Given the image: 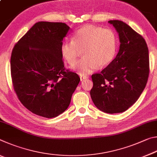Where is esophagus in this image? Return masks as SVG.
<instances>
[{
  "label": "esophagus",
  "instance_id": "1",
  "mask_svg": "<svg viewBox=\"0 0 157 157\" xmlns=\"http://www.w3.org/2000/svg\"><path fill=\"white\" fill-rule=\"evenodd\" d=\"M87 78V76H80V79H81V81H83L84 80H86V79Z\"/></svg>",
  "mask_w": 157,
  "mask_h": 157
}]
</instances>
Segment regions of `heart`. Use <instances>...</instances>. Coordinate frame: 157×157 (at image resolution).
Returning <instances> with one entry per match:
<instances>
[{
  "label": "heart",
  "instance_id": "1",
  "mask_svg": "<svg viewBox=\"0 0 157 157\" xmlns=\"http://www.w3.org/2000/svg\"><path fill=\"white\" fill-rule=\"evenodd\" d=\"M117 49V38L109 29L86 25L74 33L72 40H65L60 45V54L68 64L75 63L80 50L83 57L73 67L81 76H87L113 60Z\"/></svg>",
  "mask_w": 157,
  "mask_h": 157
}]
</instances>
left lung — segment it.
Returning <instances> with one entry per match:
<instances>
[{
	"label": "left lung",
	"instance_id": "obj_1",
	"mask_svg": "<svg viewBox=\"0 0 157 157\" xmlns=\"http://www.w3.org/2000/svg\"><path fill=\"white\" fill-rule=\"evenodd\" d=\"M120 46L117 56L100 74L92 76L90 96L101 111L123 112L138 100L149 76V52L141 35L123 21L113 20Z\"/></svg>",
	"mask_w": 157,
	"mask_h": 157
}]
</instances>
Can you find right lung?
<instances>
[{"mask_svg": "<svg viewBox=\"0 0 157 157\" xmlns=\"http://www.w3.org/2000/svg\"><path fill=\"white\" fill-rule=\"evenodd\" d=\"M70 30L63 23H35L13 48L11 74L21 103L38 116L56 117L70 105L80 81L65 70L60 45Z\"/></svg>", "mask_w": 157, "mask_h": 157, "instance_id": "1", "label": "right lung"}]
</instances>
